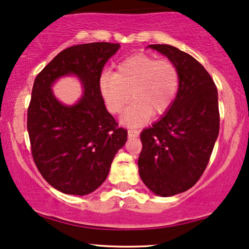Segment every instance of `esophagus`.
<instances>
[{
  "mask_svg": "<svg viewBox=\"0 0 249 249\" xmlns=\"http://www.w3.org/2000/svg\"><path fill=\"white\" fill-rule=\"evenodd\" d=\"M128 134H129V136H130V137H137V136L139 135V130H138V129H136V128H129Z\"/></svg>",
  "mask_w": 249,
  "mask_h": 249,
  "instance_id": "1",
  "label": "esophagus"
}]
</instances>
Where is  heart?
Segmentation results:
<instances>
[{
    "label": "heart",
    "mask_w": 249,
    "mask_h": 249,
    "mask_svg": "<svg viewBox=\"0 0 249 249\" xmlns=\"http://www.w3.org/2000/svg\"><path fill=\"white\" fill-rule=\"evenodd\" d=\"M179 86V70L171 60H158L146 54L128 57L119 64L115 73L105 71L100 78L101 94L112 113H120L130 97L134 100L124 117L127 124H141L151 114L168 112Z\"/></svg>",
    "instance_id": "b5f03b06"
}]
</instances>
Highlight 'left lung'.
Instances as JSON below:
<instances>
[{"label": "left lung", "instance_id": "left-lung-1", "mask_svg": "<svg viewBox=\"0 0 249 249\" xmlns=\"http://www.w3.org/2000/svg\"><path fill=\"white\" fill-rule=\"evenodd\" d=\"M149 47L168 56L180 74L172 107L141 134L139 176L153 193L168 197L192 188L205 171L220 129L217 89L188 53L165 44Z\"/></svg>", "mask_w": 249, "mask_h": 249}]
</instances>
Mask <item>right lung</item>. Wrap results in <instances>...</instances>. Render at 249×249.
I'll return each mask as SVG.
<instances>
[{"mask_svg":"<svg viewBox=\"0 0 249 249\" xmlns=\"http://www.w3.org/2000/svg\"><path fill=\"white\" fill-rule=\"evenodd\" d=\"M119 47L107 42L70 46L34 81L27 112L33 159L43 178L64 194L83 196L97 189L127 142V130L108 113L100 90L102 70ZM70 73L80 78L85 94L76 106L66 107L53 97L50 86Z\"/></svg>","mask_w":249,"mask_h":249,"instance_id":"add662e5","label":"right lung"}]
</instances>
